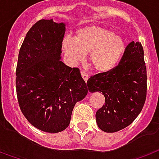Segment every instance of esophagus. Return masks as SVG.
I'll use <instances>...</instances> for the list:
<instances>
[{
  "label": "esophagus",
  "mask_w": 159,
  "mask_h": 159,
  "mask_svg": "<svg viewBox=\"0 0 159 159\" xmlns=\"http://www.w3.org/2000/svg\"><path fill=\"white\" fill-rule=\"evenodd\" d=\"M81 75H82V77H83V79L85 81V82H87V80L89 79V74H88L87 72L85 71H81Z\"/></svg>",
  "instance_id": "obj_1"
}]
</instances>
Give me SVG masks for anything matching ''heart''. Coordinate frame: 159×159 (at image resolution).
Masks as SVG:
<instances>
[{
    "mask_svg": "<svg viewBox=\"0 0 159 159\" xmlns=\"http://www.w3.org/2000/svg\"><path fill=\"white\" fill-rule=\"evenodd\" d=\"M63 49L72 62H79L89 53V62L98 72H107L118 64L126 50L121 36L99 25H87L77 30L74 40L65 38Z\"/></svg>",
    "mask_w": 159,
    "mask_h": 159,
    "instance_id": "obj_1",
    "label": "heart"
}]
</instances>
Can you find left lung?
<instances>
[{
	"instance_id": "obj_1",
	"label": "left lung",
	"mask_w": 159,
	"mask_h": 159,
	"mask_svg": "<svg viewBox=\"0 0 159 159\" xmlns=\"http://www.w3.org/2000/svg\"><path fill=\"white\" fill-rule=\"evenodd\" d=\"M146 66L141 43L131 42L117 66L91 76L90 92H102L105 104L95 114L99 128L115 133L132 124L141 112L147 90Z\"/></svg>"
}]
</instances>
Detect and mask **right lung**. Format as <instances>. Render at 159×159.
<instances>
[{
    "label": "right lung",
    "mask_w": 159,
    "mask_h": 159,
    "mask_svg": "<svg viewBox=\"0 0 159 159\" xmlns=\"http://www.w3.org/2000/svg\"><path fill=\"white\" fill-rule=\"evenodd\" d=\"M65 24L40 20L26 33L16 68L19 106L28 121L43 132L68 127L72 110L88 94L78 68L61 61Z\"/></svg>",
    "instance_id": "add662e5"
}]
</instances>
